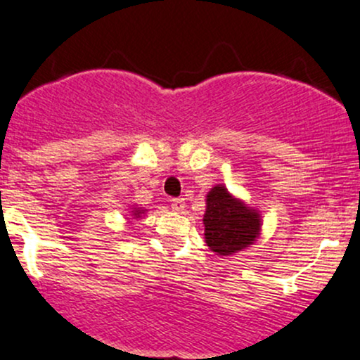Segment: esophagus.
Wrapping results in <instances>:
<instances>
[{"label":"esophagus","instance_id":"esophagus-1","mask_svg":"<svg viewBox=\"0 0 360 360\" xmlns=\"http://www.w3.org/2000/svg\"><path fill=\"white\" fill-rule=\"evenodd\" d=\"M172 207H173V211H176V212L184 211V209H185V200L184 199H173L172 200Z\"/></svg>","mask_w":360,"mask_h":360}]
</instances>
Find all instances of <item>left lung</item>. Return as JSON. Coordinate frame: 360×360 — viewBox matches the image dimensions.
I'll list each match as a JSON object with an SVG mask.
<instances>
[{
	"label": "left lung",
	"instance_id": "8db88e82",
	"mask_svg": "<svg viewBox=\"0 0 360 360\" xmlns=\"http://www.w3.org/2000/svg\"><path fill=\"white\" fill-rule=\"evenodd\" d=\"M204 238L216 255L243 252L262 233V214L233 195L224 185H214L205 197Z\"/></svg>",
	"mask_w": 360,
	"mask_h": 360
}]
</instances>
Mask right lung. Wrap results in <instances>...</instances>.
<instances>
[{
  "instance_id": "obj_1",
  "label": "right lung",
  "mask_w": 360,
  "mask_h": 360,
  "mask_svg": "<svg viewBox=\"0 0 360 360\" xmlns=\"http://www.w3.org/2000/svg\"><path fill=\"white\" fill-rule=\"evenodd\" d=\"M144 214H146V209L143 207H137V205H132L131 211H129V217H126L127 221H132V219H139V217H143Z\"/></svg>"
}]
</instances>
